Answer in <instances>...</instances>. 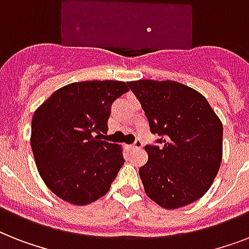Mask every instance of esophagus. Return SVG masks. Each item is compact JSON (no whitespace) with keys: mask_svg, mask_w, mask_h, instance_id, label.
I'll return each instance as SVG.
<instances>
[{"mask_svg":"<svg viewBox=\"0 0 249 249\" xmlns=\"http://www.w3.org/2000/svg\"><path fill=\"white\" fill-rule=\"evenodd\" d=\"M142 146H143V141L136 140V142L130 146V148H132V150H140V148H142Z\"/></svg>","mask_w":249,"mask_h":249,"instance_id":"1","label":"esophagus"}]
</instances>
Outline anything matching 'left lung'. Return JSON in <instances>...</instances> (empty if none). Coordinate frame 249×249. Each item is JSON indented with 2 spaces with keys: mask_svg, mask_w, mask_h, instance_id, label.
Listing matches in <instances>:
<instances>
[{
  "mask_svg": "<svg viewBox=\"0 0 249 249\" xmlns=\"http://www.w3.org/2000/svg\"><path fill=\"white\" fill-rule=\"evenodd\" d=\"M158 134L144 150L140 168L144 191L156 204L176 209L200 199L222 160V123L199 91L176 81L138 80L128 84Z\"/></svg>",
  "mask_w": 249,
  "mask_h": 249,
  "instance_id": "left-lung-1",
  "label": "left lung"
}]
</instances>
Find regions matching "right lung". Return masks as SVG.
<instances>
[{"mask_svg":"<svg viewBox=\"0 0 249 249\" xmlns=\"http://www.w3.org/2000/svg\"><path fill=\"white\" fill-rule=\"evenodd\" d=\"M123 81H81L60 88L32 117L31 147L49 189L76 205L106 195L124 164L123 148L102 140Z\"/></svg>","mask_w":249,"mask_h":249,"instance_id":"right-lung-1","label":"right lung"}]
</instances>
